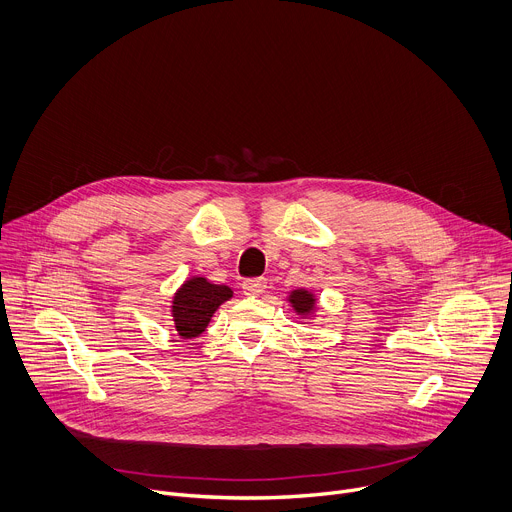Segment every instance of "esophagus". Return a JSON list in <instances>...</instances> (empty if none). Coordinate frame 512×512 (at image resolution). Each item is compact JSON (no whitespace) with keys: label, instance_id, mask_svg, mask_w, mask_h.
I'll return each instance as SVG.
<instances>
[{"label":"esophagus","instance_id":"esophagus-1","mask_svg":"<svg viewBox=\"0 0 512 512\" xmlns=\"http://www.w3.org/2000/svg\"><path fill=\"white\" fill-rule=\"evenodd\" d=\"M265 287H267V281H265V279H261V277L245 279V281H243V294H245V296L255 298V296H261V294H263Z\"/></svg>","mask_w":512,"mask_h":512}]
</instances>
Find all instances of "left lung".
Returning <instances> with one entry per match:
<instances>
[{"mask_svg": "<svg viewBox=\"0 0 512 512\" xmlns=\"http://www.w3.org/2000/svg\"><path fill=\"white\" fill-rule=\"evenodd\" d=\"M289 302H291V306H294V310H298L300 314H308L310 310H314V304H316L314 296L306 289H296L294 294L289 296Z\"/></svg>", "mask_w": 512, "mask_h": 512, "instance_id": "obj_1", "label": "left lung"}]
</instances>
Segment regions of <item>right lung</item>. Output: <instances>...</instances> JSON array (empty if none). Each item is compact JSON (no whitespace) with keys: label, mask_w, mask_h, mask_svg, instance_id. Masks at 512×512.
Returning a JSON list of instances; mask_svg holds the SVG:
<instances>
[{"label":"right lung","mask_w":512,"mask_h":512,"mask_svg":"<svg viewBox=\"0 0 512 512\" xmlns=\"http://www.w3.org/2000/svg\"><path fill=\"white\" fill-rule=\"evenodd\" d=\"M233 298L227 285H214L204 277L188 279L174 296L172 316L182 338H194L204 332L212 314L223 302Z\"/></svg>","instance_id":"1"}]
</instances>
